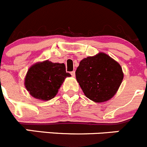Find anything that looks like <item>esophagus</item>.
Listing matches in <instances>:
<instances>
[{
	"label": "esophagus",
	"mask_w": 147,
	"mask_h": 147,
	"mask_svg": "<svg viewBox=\"0 0 147 147\" xmlns=\"http://www.w3.org/2000/svg\"><path fill=\"white\" fill-rule=\"evenodd\" d=\"M71 76H73V77H75V75H76V74H75V71H71Z\"/></svg>",
	"instance_id": "34e87169"
}]
</instances>
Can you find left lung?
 I'll return each mask as SVG.
<instances>
[{
  "label": "left lung",
  "instance_id": "1",
  "mask_svg": "<svg viewBox=\"0 0 147 147\" xmlns=\"http://www.w3.org/2000/svg\"><path fill=\"white\" fill-rule=\"evenodd\" d=\"M76 77L87 98L102 102L115 94L123 79V73L117 61L100 53L81 61Z\"/></svg>",
  "mask_w": 147,
  "mask_h": 147
}]
</instances>
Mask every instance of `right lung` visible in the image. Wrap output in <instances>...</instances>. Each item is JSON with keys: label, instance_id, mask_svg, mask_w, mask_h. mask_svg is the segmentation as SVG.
Returning a JSON list of instances; mask_svg holds the SVG:
<instances>
[{"label": "right lung", "instance_id": "obj_1", "mask_svg": "<svg viewBox=\"0 0 147 147\" xmlns=\"http://www.w3.org/2000/svg\"><path fill=\"white\" fill-rule=\"evenodd\" d=\"M71 76L65 71L64 63L45 61L37 63L29 68L24 85L33 97L46 101L56 95L65 78Z\"/></svg>", "mask_w": 147, "mask_h": 147}]
</instances>
